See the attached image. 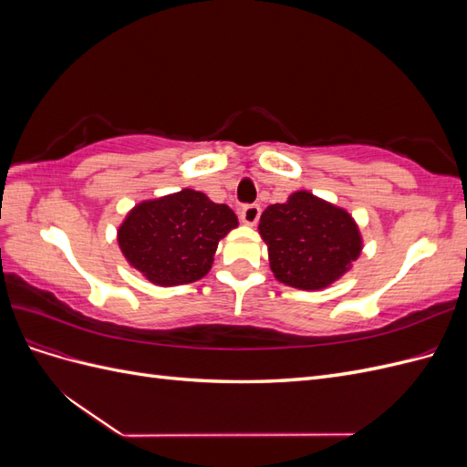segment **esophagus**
I'll return each instance as SVG.
<instances>
[{
	"mask_svg": "<svg viewBox=\"0 0 467 467\" xmlns=\"http://www.w3.org/2000/svg\"><path fill=\"white\" fill-rule=\"evenodd\" d=\"M261 216V208L257 204H245L242 210H239V218H242L244 223L247 225H255Z\"/></svg>",
	"mask_w": 467,
	"mask_h": 467,
	"instance_id": "esophagus-1",
	"label": "esophagus"
}]
</instances>
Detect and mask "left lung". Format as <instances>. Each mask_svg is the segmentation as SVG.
I'll list each match as a JSON object with an SVG mask.
<instances>
[{"mask_svg":"<svg viewBox=\"0 0 467 467\" xmlns=\"http://www.w3.org/2000/svg\"><path fill=\"white\" fill-rule=\"evenodd\" d=\"M275 278L298 290H321L350 271L362 251L358 225L345 208L298 191L271 204L259 222Z\"/></svg>","mask_w":467,"mask_h":467,"instance_id":"obj_1","label":"left lung"}]
</instances>
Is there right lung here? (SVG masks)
I'll return each mask as SVG.
<instances>
[{"instance_id":"right-lung-1","label":"right lung","mask_w":467,"mask_h":467,"mask_svg":"<svg viewBox=\"0 0 467 467\" xmlns=\"http://www.w3.org/2000/svg\"><path fill=\"white\" fill-rule=\"evenodd\" d=\"M237 223L230 206L182 189L136 204L119 225L117 239L124 259L151 285L179 286L208 275L220 239Z\"/></svg>"}]
</instances>
